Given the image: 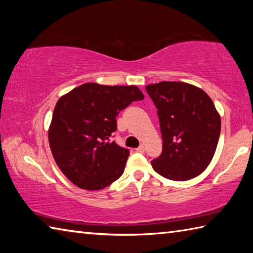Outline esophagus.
Masks as SVG:
<instances>
[{
  "mask_svg": "<svg viewBox=\"0 0 253 253\" xmlns=\"http://www.w3.org/2000/svg\"><path fill=\"white\" fill-rule=\"evenodd\" d=\"M136 152H138V153H140V154H143V153L145 152V147L143 146V145H140L139 147H137V148H136Z\"/></svg>",
  "mask_w": 253,
  "mask_h": 253,
  "instance_id": "obj_1",
  "label": "esophagus"
}]
</instances>
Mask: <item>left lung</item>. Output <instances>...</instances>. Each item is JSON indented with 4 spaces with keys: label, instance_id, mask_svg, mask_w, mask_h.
<instances>
[{
    "label": "left lung",
    "instance_id": "8db88e82",
    "mask_svg": "<svg viewBox=\"0 0 253 253\" xmlns=\"http://www.w3.org/2000/svg\"><path fill=\"white\" fill-rule=\"evenodd\" d=\"M157 108L163 138L152 166L172 181H187L208 168L215 153L221 117L211 98L199 87L177 81L147 84Z\"/></svg>",
    "mask_w": 253,
    "mask_h": 253
}]
</instances>
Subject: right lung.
<instances>
[{
	"label": "right lung",
	"mask_w": 253,
	"mask_h": 253,
	"mask_svg": "<svg viewBox=\"0 0 253 253\" xmlns=\"http://www.w3.org/2000/svg\"><path fill=\"white\" fill-rule=\"evenodd\" d=\"M136 85L87 83L59 98L48 137L53 158L76 186L97 191L122 176L129 151L109 142L116 117L132 101L143 100Z\"/></svg>",
	"instance_id": "right-lung-1"
}]
</instances>
